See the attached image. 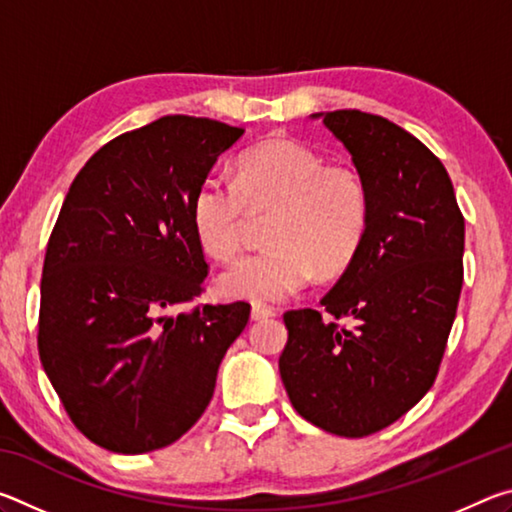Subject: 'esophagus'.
I'll return each mask as SVG.
<instances>
[{"instance_id": "esophagus-1", "label": "esophagus", "mask_w": 512, "mask_h": 512, "mask_svg": "<svg viewBox=\"0 0 512 512\" xmlns=\"http://www.w3.org/2000/svg\"><path fill=\"white\" fill-rule=\"evenodd\" d=\"M275 311L271 307H259L255 305L253 309H250V318L253 320H266V318H273Z\"/></svg>"}]
</instances>
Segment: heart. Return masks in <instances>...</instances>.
Instances as JSON below:
<instances>
[{
  "mask_svg": "<svg viewBox=\"0 0 512 512\" xmlns=\"http://www.w3.org/2000/svg\"><path fill=\"white\" fill-rule=\"evenodd\" d=\"M248 212L273 214L266 253L241 259L221 275L223 296L277 305L320 275H339L361 250L370 225V194L348 167H327L307 144L275 137L241 155L237 183L207 176L192 198L198 244L230 262L246 241Z\"/></svg>",
  "mask_w": 512,
  "mask_h": 512,
  "instance_id": "obj_1",
  "label": "heart"
}]
</instances>
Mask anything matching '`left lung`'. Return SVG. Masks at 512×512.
Masks as SVG:
<instances>
[{
  "instance_id": "left-lung-1",
  "label": "left lung",
  "mask_w": 512,
  "mask_h": 512,
  "mask_svg": "<svg viewBox=\"0 0 512 512\" xmlns=\"http://www.w3.org/2000/svg\"><path fill=\"white\" fill-rule=\"evenodd\" d=\"M370 194L361 250L316 309L284 314L280 377L302 418L363 438L433 386L463 287L465 221L449 173L418 137L361 110L316 112ZM349 318V325L340 323Z\"/></svg>"
}]
</instances>
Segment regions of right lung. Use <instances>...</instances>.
Instances as JSON below:
<instances>
[{
  "mask_svg": "<svg viewBox=\"0 0 512 512\" xmlns=\"http://www.w3.org/2000/svg\"><path fill=\"white\" fill-rule=\"evenodd\" d=\"M244 128L169 115L85 162L60 207L40 284L38 350L83 436L115 454L162 449L214 395L248 302L167 311L207 277L192 198Z\"/></svg>",
  "mask_w": 512,
  "mask_h": 512,
  "instance_id": "add662e5",
  "label": "right lung"
}]
</instances>
